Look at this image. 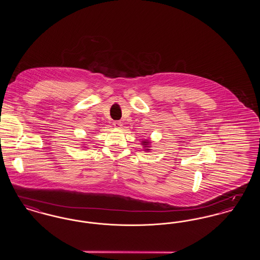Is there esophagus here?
<instances>
[{
    "mask_svg": "<svg viewBox=\"0 0 260 260\" xmlns=\"http://www.w3.org/2000/svg\"><path fill=\"white\" fill-rule=\"evenodd\" d=\"M113 124H114V126H115L116 128H120V127L122 126V123L119 122V121H115V122L113 123Z\"/></svg>",
    "mask_w": 260,
    "mask_h": 260,
    "instance_id": "obj_1",
    "label": "esophagus"
}]
</instances>
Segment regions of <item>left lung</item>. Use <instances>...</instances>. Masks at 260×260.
Listing matches in <instances>:
<instances>
[{"instance_id": "1", "label": "left lung", "mask_w": 260, "mask_h": 260, "mask_svg": "<svg viewBox=\"0 0 260 260\" xmlns=\"http://www.w3.org/2000/svg\"><path fill=\"white\" fill-rule=\"evenodd\" d=\"M150 143H151V142H150L149 140H144V141L141 142V144L143 145V148H144L145 151H149V150H150V149H149L150 148Z\"/></svg>"}]
</instances>
